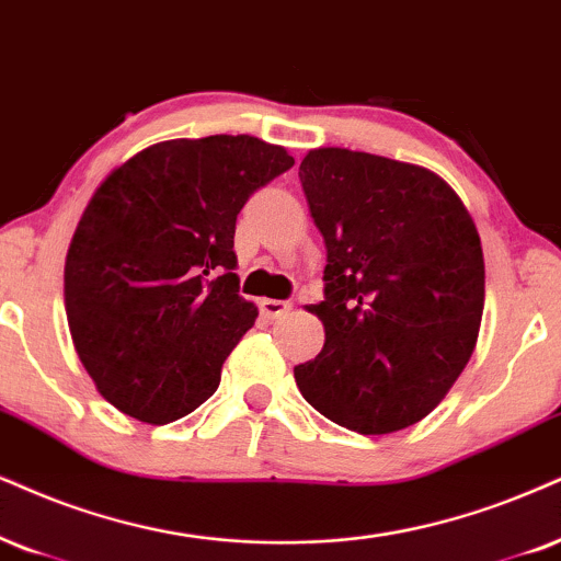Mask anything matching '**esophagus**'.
Instances as JSON below:
<instances>
[{
	"mask_svg": "<svg viewBox=\"0 0 561 561\" xmlns=\"http://www.w3.org/2000/svg\"><path fill=\"white\" fill-rule=\"evenodd\" d=\"M259 308H261V313H264L266 318H279L289 308V302L272 300V297H266V300L259 302Z\"/></svg>",
	"mask_w": 561,
	"mask_h": 561,
	"instance_id": "esophagus-1",
	"label": "esophagus"
}]
</instances>
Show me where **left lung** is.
I'll list each match as a JSON object with an SVG mask.
<instances>
[{"mask_svg": "<svg viewBox=\"0 0 561 561\" xmlns=\"http://www.w3.org/2000/svg\"><path fill=\"white\" fill-rule=\"evenodd\" d=\"M325 243V344L295 367L302 399L359 435L416 424L445 399L477 346L484 253L463 202L409 162L310 150L300 162Z\"/></svg>", "mask_w": 561, "mask_h": 561, "instance_id": "obj_1", "label": "left lung"}]
</instances>
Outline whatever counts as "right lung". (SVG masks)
Masks as SVG:
<instances>
[{"mask_svg":"<svg viewBox=\"0 0 561 561\" xmlns=\"http://www.w3.org/2000/svg\"><path fill=\"white\" fill-rule=\"evenodd\" d=\"M295 165L248 134L147 147L101 183L64 266L75 350L105 401L168 424L202 407L259 308L238 293L236 222Z\"/></svg>","mask_w":561,"mask_h":561,"instance_id":"1","label":"right lung"}]
</instances>
